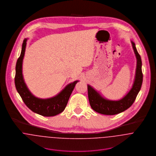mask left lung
Returning a JSON list of instances; mask_svg holds the SVG:
<instances>
[{"mask_svg":"<svg viewBox=\"0 0 156 156\" xmlns=\"http://www.w3.org/2000/svg\"><path fill=\"white\" fill-rule=\"evenodd\" d=\"M132 47L136 58L135 77L132 88L122 98L118 100H111L103 97L97 90L88 85L89 104L92 109L99 113L113 115L127 110L134 103L140 91L143 81L142 72V61L133 41H131Z\"/></svg>","mask_w":156,"mask_h":156,"instance_id":"8db88e82","label":"left lung"}]
</instances>
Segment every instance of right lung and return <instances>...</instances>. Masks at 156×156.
Wrapping results in <instances>:
<instances>
[{
  "instance_id": "add662e5",
  "label": "right lung",
  "mask_w": 156,
  "mask_h": 156,
  "mask_svg": "<svg viewBox=\"0 0 156 156\" xmlns=\"http://www.w3.org/2000/svg\"><path fill=\"white\" fill-rule=\"evenodd\" d=\"M27 38L23 40L22 51L16 66L15 85L24 104L31 111L44 116H53L64 111L69 98L76 84V80L68 84L59 93L48 98H40L35 97L28 89L23 75V61L25 53Z\"/></svg>"
}]
</instances>
